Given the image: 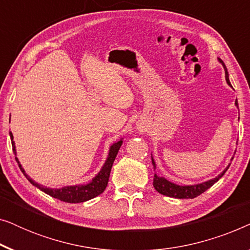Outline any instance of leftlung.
I'll use <instances>...</instances> for the list:
<instances>
[{"label":"left lung","mask_w":250,"mask_h":250,"mask_svg":"<svg viewBox=\"0 0 250 250\" xmlns=\"http://www.w3.org/2000/svg\"><path fill=\"white\" fill-rule=\"evenodd\" d=\"M218 61H220V62L223 64V67H224L225 80H227V83L230 85V86H232L230 81H229V73H228L227 67H225L224 62L221 59H218ZM235 105L238 107L237 100H235ZM152 165H153V168L156 169V164L153 159H152ZM230 165L231 164H229V166L227 167V168H225L223 172L220 174V175L215 177V179L209 180V181H207V182H204L200 184H194V186H177V184H175V183L169 182V181L166 180L165 177L158 176L157 174H155V176H153V187H155V189L158 191L159 193L164 194V196L177 198V199H193V198L200 196L201 193H204L205 191L209 189L213 184L216 183L217 181L224 175V173L227 172L229 167H230Z\"/></svg>","instance_id":"8db88e82"}]
</instances>
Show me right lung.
I'll return each instance as SVG.
<instances>
[{
	"label": "right lung",
	"mask_w": 250,
	"mask_h": 250,
	"mask_svg": "<svg viewBox=\"0 0 250 250\" xmlns=\"http://www.w3.org/2000/svg\"><path fill=\"white\" fill-rule=\"evenodd\" d=\"M10 138H11V143H12V150L16 155V146H15V141H13V135L12 133L10 132ZM123 141L116 142L110 146V150H109L108 158L105 160L104 167H102L100 172L98 173V175L94 177L93 180L91 181L90 183L87 184H82V186H71V187H63L60 188V189H50V188L43 187L41 184L34 182V181L30 179V177L25 173V170L20 165L18 158L16 157L17 163L20 167V170L23 173V175L26 176V179L29 181L33 186L39 188L40 190H42L43 192L49 194V196L56 198V199H59L61 201H64V203H70V204H77V203H84V201H87L92 199V198H95L99 194L104 192L105 187H107L108 181H109V175H110V170L112 167V164L115 162L116 156H117L118 150L121 148Z\"/></svg>",
	"instance_id": "add662e5"
}]
</instances>
